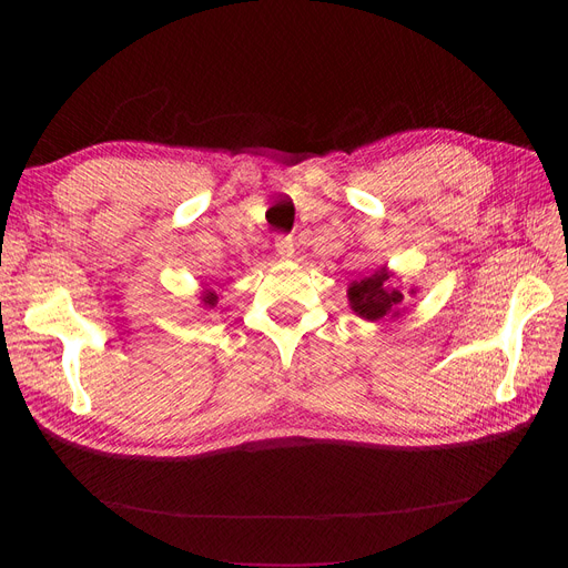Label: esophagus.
Returning <instances> with one entry per match:
<instances>
[{
    "label": "esophagus",
    "instance_id": "34e87169",
    "mask_svg": "<svg viewBox=\"0 0 568 568\" xmlns=\"http://www.w3.org/2000/svg\"><path fill=\"white\" fill-rule=\"evenodd\" d=\"M277 253L282 255V257H291L294 255V242H291V236H282V239H277Z\"/></svg>",
    "mask_w": 568,
    "mask_h": 568
}]
</instances>
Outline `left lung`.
I'll return each mask as SVG.
<instances>
[{"label": "left lung", "instance_id": "left-lung-1", "mask_svg": "<svg viewBox=\"0 0 568 568\" xmlns=\"http://www.w3.org/2000/svg\"><path fill=\"white\" fill-rule=\"evenodd\" d=\"M393 274L386 267L374 270L363 280H355L348 286V301L353 313L363 320L376 322L384 317H398L405 294L398 286H390ZM415 294V291H412Z\"/></svg>", "mask_w": 568, "mask_h": 568}]
</instances>
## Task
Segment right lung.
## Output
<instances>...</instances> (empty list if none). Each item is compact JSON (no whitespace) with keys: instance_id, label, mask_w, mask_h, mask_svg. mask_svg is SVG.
Segmentation results:
<instances>
[{"instance_id":"1","label":"right lung","mask_w":568,"mask_h":568,"mask_svg":"<svg viewBox=\"0 0 568 568\" xmlns=\"http://www.w3.org/2000/svg\"><path fill=\"white\" fill-rule=\"evenodd\" d=\"M201 298H203V303H205V305H211V307L217 303L215 291H203V296H201Z\"/></svg>"}]
</instances>
